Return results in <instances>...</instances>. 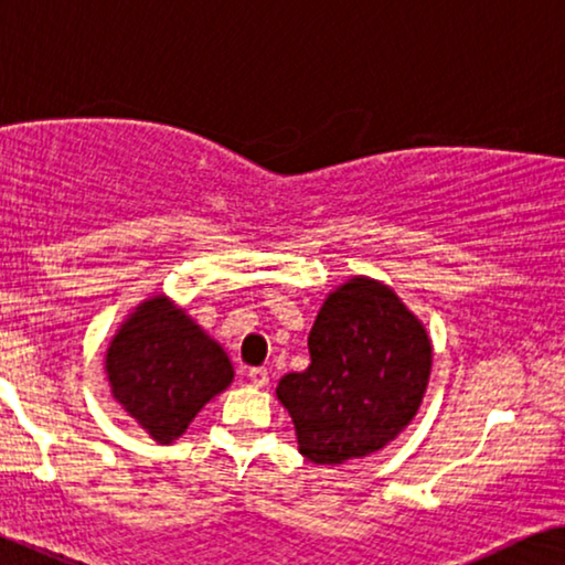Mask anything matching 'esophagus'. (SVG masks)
I'll return each instance as SVG.
<instances>
[{"label": "esophagus", "instance_id": "esophagus-1", "mask_svg": "<svg viewBox=\"0 0 565 565\" xmlns=\"http://www.w3.org/2000/svg\"><path fill=\"white\" fill-rule=\"evenodd\" d=\"M247 377H250V382L255 387H266L268 385V370H263V366H255V370L247 372Z\"/></svg>", "mask_w": 565, "mask_h": 565}]
</instances>
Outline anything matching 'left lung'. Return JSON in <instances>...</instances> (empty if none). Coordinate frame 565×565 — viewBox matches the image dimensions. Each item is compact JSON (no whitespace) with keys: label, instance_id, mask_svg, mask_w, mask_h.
Listing matches in <instances>:
<instances>
[{"label":"left lung","instance_id":"1","mask_svg":"<svg viewBox=\"0 0 565 565\" xmlns=\"http://www.w3.org/2000/svg\"><path fill=\"white\" fill-rule=\"evenodd\" d=\"M307 345L310 366L276 385L307 460H361L405 431L424 401L434 349L387 284L351 276L330 291Z\"/></svg>","mask_w":565,"mask_h":565}]
</instances>
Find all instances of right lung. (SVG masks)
<instances>
[{"label": "right lung", "mask_w": 565, "mask_h": 565, "mask_svg": "<svg viewBox=\"0 0 565 565\" xmlns=\"http://www.w3.org/2000/svg\"><path fill=\"white\" fill-rule=\"evenodd\" d=\"M110 395L160 445L185 434L204 405L235 380L232 361L164 295L134 307L105 351Z\"/></svg>", "instance_id": "add662e5"}]
</instances>
